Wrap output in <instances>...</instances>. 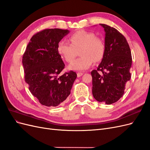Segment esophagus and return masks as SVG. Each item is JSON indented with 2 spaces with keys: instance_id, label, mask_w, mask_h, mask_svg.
Segmentation results:
<instances>
[{
  "instance_id": "esophagus-1",
  "label": "esophagus",
  "mask_w": 150,
  "mask_h": 150,
  "mask_svg": "<svg viewBox=\"0 0 150 150\" xmlns=\"http://www.w3.org/2000/svg\"><path fill=\"white\" fill-rule=\"evenodd\" d=\"M83 74V73H82V72H78V73H77V76H78V78H79V77H81Z\"/></svg>"
}]
</instances>
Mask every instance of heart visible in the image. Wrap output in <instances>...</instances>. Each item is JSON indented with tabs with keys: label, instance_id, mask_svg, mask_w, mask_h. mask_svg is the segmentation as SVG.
I'll return each instance as SVG.
<instances>
[{
	"label": "heart",
	"instance_id": "heart-1",
	"mask_svg": "<svg viewBox=\"0 0 150 150\" xmlns=\"http://www.w3.org/2000/svg\"><path fill=\"white\" fill-rule=\"evenodd\" d=\"M69 40L71 43L66 40H61L57 44V52L66 62H71L76 57V50L81 48L79 54L81 56L69 66L70 69H87L91 66L93 61L98 62L103 59L105 51L104 44L93 33L77 31L69 36Z\"/></svg>",
	"mask_w": 150,
	"mask_h": 150
}]
</instances>
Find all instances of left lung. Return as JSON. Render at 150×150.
Returning a JSON list of instances; mask_svg holds the SVG:
<instances>
[{
    "instance_id": "left-lung-1",
    "label": "left lung",
    "mask_w": 150,
    "mask_h": 150,
    "mask_svg": "<svg viewBox=\"0 0 150 150\" xmlns=\"http://www.w3.org/2000/svg\"><path fill=\"white\" fill-rule=\"evenodd\" d=\"M105 31L104 56L96 70L91 72L92 93L96 101L111 104L123 96L130 80L131 52L125 36L115 28L100 24Z\"/></svg>"
}]
</instances>
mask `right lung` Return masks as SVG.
Returning <instances> with one entry per match:
<instances>
[{
  "instance_id": "1",
  "label": "right lung",
  "mask_w": 150,
  "mask_h": 150,
  "mask_svg": "<svg viewBox=\"0 0 150 150\" xmlns=\"http://www.w3.org/2000/svg\"><path fill=\"white\" fill-rule=\"evenodd\" d=\"M69 33L61 29L39 32L30 39L22 57L25 82L42 105L57 106L65 101L77 78L72 71L59 75L65 65L57 44Z\"/></svg>"
}]
</instances>
